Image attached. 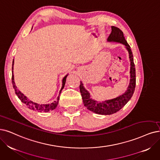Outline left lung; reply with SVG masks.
I'll list each match as a JSON object with an SVG mask.
<instances>
[{
	"instance_id": "8db88e82",
	"label": "left lung",
	"mask_w": 160,
	"mask_h": 160,
	"mask_svg": "<svg viewBox=\"0 0 160 160\" xmlns=\"http://www.w3.org/2000/svg\"><path fill=\"white\" fill-rule=\"evenodd\" d=\"M108 41L120 42L124 44L127 50H128L129 60L131 62V79L127 90L123 94L115 98L106 100L102 102H98L97 100L92 99L90 93L86 90L83 84L81 81L79 85L80 92L81 94L84 106L90 111L100 115H110L120 110L132 97L136 86V72L133 60V55L130 46L125 39L123 31L117 27L112 26V32L108 38Z\"/></svg>"
}]
</instances>
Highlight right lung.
<instances>
[{"label": "right lung", "instance_id": "1", "mask_svg": "<svg viewBox=\"0 0 160 160\" xmlns=\"http://www.w3.org/2000/svg\"><path fill=\"white\" fill-rule=\"evenodd\" d=\"M14 60H13V62H12V85H13V87L14 88V91H15V93L18 96V98L20 99L23 103L28 108H29L30 110H35V111H37V112H50L51 110H54L55 108L57 107L58 104V102H59V99H60V96H58V98H57L56 100L54 101L53 102L50 104H37L35 103V102H33V101L30 100L27 97H25V96L20 91L18 90L17 88V87L15 85V82H14V74H13V66H14ZM68 75H66L64 78H63L62 79V87L60 89V94L61 93L62 89L65 86L66 84V78L67 76Z\"/></svg>", "mask_w": 160, "mask_h": 160}]
</instances>
